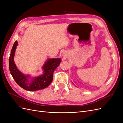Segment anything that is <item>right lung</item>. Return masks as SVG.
Returning <instances> with one entry per match:
<instances>
[{"label": "right lung", "mask_w": 123, "mask_h": 123, "mask_svg": "<svg viewBox=\"0 0 123 123\" xmlns=\"http://www.w3.org/2000/svg\"><path fill=\"white\" fill-rule=\"evenodd\" d=\"M17 44V41H16L11 50L9 57L10 71L15 81L22 88L29 91L41 90L47 87L52 81L54 71L60 64L61 59L60 58L48 59L43 66L44 72L43 75L34 78L30 82H29V76H25L21 73L17 69L14 62L15 52Z\"/></svg>", "instance_id": "1"}]
</instances>
